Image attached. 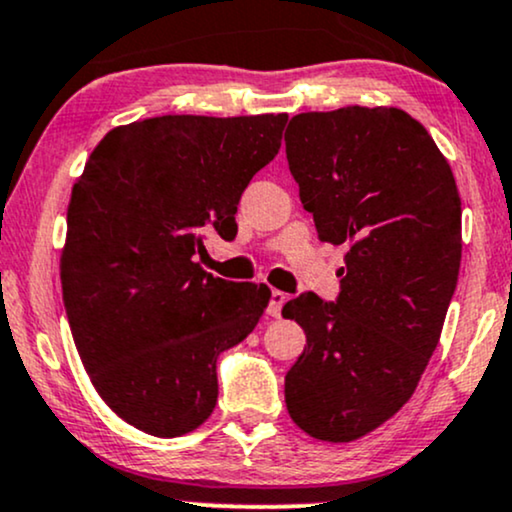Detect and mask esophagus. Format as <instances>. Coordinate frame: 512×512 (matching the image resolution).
<instances>
[{"label":"esophagus","mask_w":512,"mask_h":512,"mask_svg":"<svg viewBox=\"0 0 512 512\" xmlns=\"http://www.w3.org/2000/svg\"><path fill=\"white\" fill-rule=\"evenodd\" d=\"M286 300H288V295L283 293V291H272V293H269V307H267L269 317L279 319L281 317V307H283V303H286Z\"/></svg>","instance_id":"1"}]
</instances>
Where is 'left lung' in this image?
I'll return each mask as SVG.
<instances>
[{"instance_id": "left-lung-1", "label": "left lung", "mask_w": 512, "mask_h": 512, "mask_svg": "<svg viewBox=\"0 0 512 512\" xmlns=\"http://www.w3.org/2000/svg\"><path fill=\"white\" fill-rule=\"evenodd\" d=\"M288 169L324 243H348L336 303L303 293L281 315L307 346L286 408L312 439L348 443L415 393L460 272V195L420 121L396 107L293 116Z\"/></svg>"}]
</instances>
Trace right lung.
<instances>
[{
  "instance_id": "1",
  "label": "right lung",
  "mask_w": 512,
  "mask_h": 512,
  "mask_svg": "<svg viewBox=\"0 0 512 512\" xmlns=\"http://www.w3.org/2000/svg\"><path fill=\"white\" fill-rule=\"evenodd\" d=\"M286 114L155 116L109 131L71 190L61 291L92 386L121 420L174 439L217 405V360L260 322L267 286L207 274Z\"/></svg>"
}]
</instances>
